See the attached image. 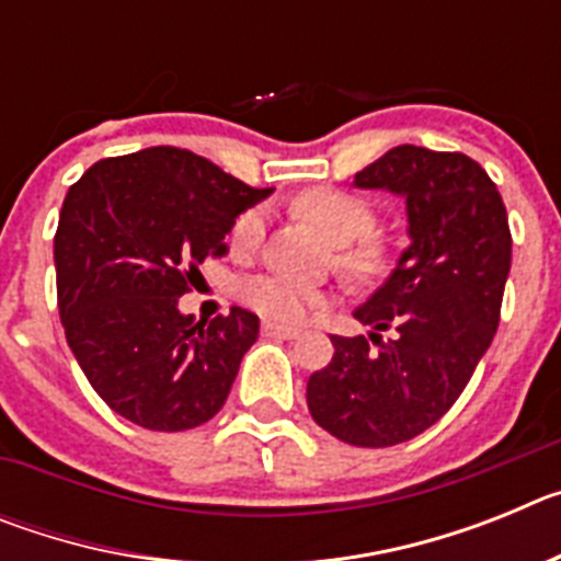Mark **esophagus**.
Here are the masks:
<instances>
[{
  "label": "esophagus",
  "mask_w": 561,
  "mask_h": 561,
  "mask_svg": "<svg viewBox=\"0 0 561 561\" xmlns=\"http://www.w3.org/2000/svg\"><path fill=\"white\" fill-rule=\"evenodd\" d=\"M264 336H277V340H295L300 336V329H291V325H277V323H264Z\"/></svg>",
  "instance_id": "1"
}]
</instances>
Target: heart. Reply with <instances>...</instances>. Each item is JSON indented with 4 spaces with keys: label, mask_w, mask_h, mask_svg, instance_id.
Masks as SVG:
<instances>
[{
    "label": "heart",
    "mask_w": 561,
    "mask_h": 561,
    "mask_svg": "<svg viewBox=\"0 0 561 561\" xmlns=\"http://www.w3.org/2000/svg\"><path fill=\"white\" fill-rule=\"evenodd\" d=\"M297 213L309 219L317 230L340 247L336 264L354 280H374L388 270V252L381 241L370 238L376 216L370 205L354 193L336 187H311L297 196ZM264 238V210L250 207L232 225V244L252 250ZM244 300L257 314L277 320V323H300L320 304V291L309 286L291 284L286 277H252L244 284Z\"/></svg>",
    "instance_id": "b5f03b06"
}]
</instances>
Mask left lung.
Instances as JSON below:
<instances>
[{
	"instance_id": "1",
	"label": "left lung",
	"mask_w": 561,
	"mask_h": 561,
	"mask_svg": "<svg viewBox=\"0 0 561 561\" xmlns=\"http://www.w3.org/2000/svg\"><path fill=\"white\" fill-rule=\"evenodd\" d=\"M354 187L404 199L410 244L354 309L368 336H331L334 356L311 374L306 401L325 433L379 449L433 427L472 379L500 323L512 232L497 185L466 153L396 146Z\"/></svg>"
}]
</instances>
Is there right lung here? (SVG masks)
<instances>
[{
	"label": "right lung",
	"mask_w": 561,
	"mask_h": 561,
	"mask_svg": "<svg viewBox=\"0 0 561 561\" xmlns=\"http://www.w3.org/2000/svg\"><path fill=\"white\" fill-rule=\"evenodd\" d=\"M272 187H250L185 148L101 160L58 216L56 280L64 334L89 385L137 427L182 433L225 408L257 317L193 320L180 297L207 255Z\"/></svg>",
	"instance_id": "add662e5"
}]
</instances>
